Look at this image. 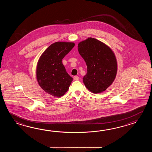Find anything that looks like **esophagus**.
<instances>
[{
    "label": "esophagus",
    "instance_id": "1",
    "mask_svg": "<svg viewBox=\"0 0 152 152\" xmlns=\"http://www.w3.org/2000/svg\"><path fill=\"white\" fill-rule=\"evenodd\" d=\"M73 79H74V80H79V77L78 76H74Z\"/></svg>",
    "mask_w": 152,
    "mask_h": 152
}]
</instances>
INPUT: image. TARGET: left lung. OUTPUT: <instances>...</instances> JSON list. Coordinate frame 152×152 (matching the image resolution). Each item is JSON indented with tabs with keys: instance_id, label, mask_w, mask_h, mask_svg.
I'll list each match as a JSON object with an SVG mask.
<instances>
[{
	"instance_id": "1",
	"label": "left lung",
	"mask_w": 152,
	"mask_h": 152,
	"mask_svg": "<svg viewBox=\"0 0 152 152\" xmlns=\"http://www.w3.org/2000/svg\"><path fill=\"white\" fill-rule=\"evenodd\" d=\"M78 51L87 66L83 82L94 94L103 92L113 83L116 76L117 64L113 50L97 39L88 37L79 43Z\"/></svg>"
}]
</instances>
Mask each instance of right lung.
Segmentation results:
<instances>
[{
    "mask_svg": "<svg viewBox=\"0 0 152 152\" xmlns=\"http://www.w3.org/2000/svg\"><path fill=\"white\" fill-rule=\"evenodd\" d=\"M75 45L73 42H55L39 58L36 68L37 80L45 92L54 97L64 95L73 80L66 71L62 60Z\"/></svg>",
    "mask_w": 152,
    "mask_h": 152,
    "instance_id": "1",
    "label": "right lung"
}]
</instances>
